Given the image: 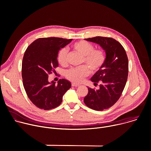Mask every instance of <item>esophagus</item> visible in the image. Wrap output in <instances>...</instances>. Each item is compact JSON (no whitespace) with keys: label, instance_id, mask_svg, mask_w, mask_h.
<instances>
[{"label":"esophagus","instance_id":"obj_1","mask_svg":"<svg viewBox=\"0 0 151 151\" xmlns=\"http://www.w3.org/2000/svg\"><path fill=\"white\" fill-rule=\"evenodd\" d=\"M72 87H79V85L76 84V83H72Z\"/></svg>","mask_w":151,"mask_h":151}]
</instances>
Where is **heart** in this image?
Masks as SVG:
<instances>
[{"label":"heart","instance_id":"heart-1","mask_svg":"<svg viewBox=\"0 0 151 151\" xmlns=\"http://www.w3.org/2000/svg\"><path fill=\"white\" fill-rule=\"evenodd\" d=\"M73 49L82 55V62L87 66L72 68L66 72V77L75 83H80L84 77L89 74V69L92 73L99 71L103 66L105 61V55L101 50H94V46L85 40L79 41L73 45ZM57 60L61 66H66L68 63V51L62 48L58 55Z\"/></svg>","mask_w":151,"mask_h":151}]
</instances>
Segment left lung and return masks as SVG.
Masks as SVG:
<instances>
[{
    "mask_svg": "<svg viewBox=\"0 0 151 151\" xmlns=\"http://www.w3.org/2000/svg\"><path fill=\"white\" fill-rule=\"evenodd\" d=\"M85 40L99 45L106 52L103 66L91 78L94 85L100 83V88L88 87V94L83 99L90 108L103 111L118 101L124 89L128 73L127 55L120 43L113 38L96 36Z\"/></svg>",
    "mask_w": 151,
    "mask_h": 151,
    "instance_id": "1",
    "label": "left lung"
}]
</instances>
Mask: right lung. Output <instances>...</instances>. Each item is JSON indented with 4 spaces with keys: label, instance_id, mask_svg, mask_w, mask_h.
<instances>
[{
    "label": "right lung",
    "instance_id": "add662e5",
    "mask_svg": "<svg viewBox=\"0 0 151 151\" xmlns=\"http://www.w3.org/2000/svg\"><path fill=\"white\" fill-rule=\"evenodd\" d=\"M72 39L44 37L35 40L25 51L22 62L24 88L31 101L39 109L50 110L58 106L63 95L71 87L69 81L62 79L57 84L48 81V75L58 67L60 49Z\"/></svg>",
    "mask_w": 151,
    "mask_h": 151
}]
</instances>
